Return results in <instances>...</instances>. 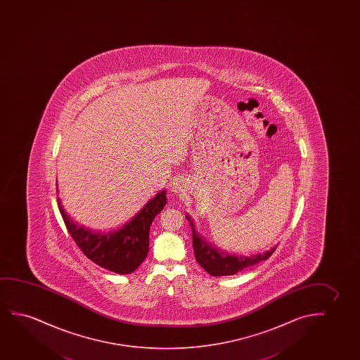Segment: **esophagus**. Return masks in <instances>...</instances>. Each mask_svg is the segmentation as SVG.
<instances>
[{
  "label": "esophagus",
  "mask_w": 360,
  "mask_h": 360,
  "mask_svg": "<svg viewBox=\"0 0 360 360\" xmlns=\"http://www.w3.org/2000/svg\"><path fill=\"white\" fill-rule=\"evenodd\" d=\"M183 188H184V186H183V182L181 179H176V181L171 184V191H172L173 193L183 192Z\"/></svg>",
  "instance_id": "1"
}]
</instances>
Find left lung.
<instances>
[{"instance_id":"1","label":"left lung","mask_w":360,"mask_h":360,"mask_svg":"<svg viewBox=\"0 0 360 360\" xmlns=\"http://www.w3.org/2000/svg\"><path fill=\"white\" fill-rule=\"evenodd\" d=\"M187 220L192 227L193 248L198 263L204 271H207L212 276H233L238 271H243L247 266H252L262 261H266L276 252V246L269 251L259 253L256 256L237 257L227 255L220 251L217 247L212 246L205 241L198 231H195L193 220L187 215Z\"/></svg>"}]
</instances>
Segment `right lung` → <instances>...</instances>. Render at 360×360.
I'll use <instances>...</instances> for the list:
<instances>
[{
    "label": "right lung",
    "mask_w": 360,
    "mask_h": 360,
    "mask_svg": "<svg viewBox=\"0 0 360 360\" xmlns=\"http://www.w3.org/2000/svg\"><path fill=\"white\" fill-rule=\"evenodd\" d=\"M166 202V191H161L124 226L108 231H96L76 224L65 212L60 199L58 205L68 231L84 256L117 274H129L148 256L150 225Z\"/></svg>",
    "instance_id": "1"
}]
</instances>
